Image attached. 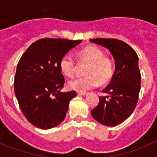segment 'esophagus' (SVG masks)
<instances>
[{
	"instance_id": "obj_1",
	"label": "esophagus",
	"mask_w": 157,
	"mask_h": 157,
	"mask_svg": "<svg viewBox=\"0 0 157 157\" xmlns=\"http://www.w3.org/2000/svg\"><path fill=\"white\" fill-rule=\"evenodd\" d=\"M88 94L87 92H85V91H78V95H86Z\"/></svg>"
}]
</instances>
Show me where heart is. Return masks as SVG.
Instances as JSON below:
<instances>
[{"instance_id": "obj_1", "label": "heart", "mask_w": 157, "mask_h": 157, "mask_svg": "<svg viewBox=\"0 0 157 157\" xmlns=\"http://www.w3.org/2000/svg\"><path fill=\"white\" fill-rule=\"evenodd\" d=\"M78 58L81 64H87L84 77L76 78L68 82L71 90L86 91L99 84H106L112 76L113 63L110 58L104 56L103 52L94 45H88L78 51ZM59 69L66 77L72 78L75 75L78 65L71 56L65 54L59 61Z\"/></svg>"}]
</instances>
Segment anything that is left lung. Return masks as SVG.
Returning a JSON list of instances; mask_svg holds the SVG:
<instances>
[{
  "mask_svg": "<svg viewBox=\"0 0 157 157\" xmlns=\"http://www.w3.org/2000/svg\"><path fill=\"white\" fill-rule=\"evenodd\" d=\"M92 42L109 48L116 62V70L109 86L99 97L98 106L91 110L97 121L114 127L131 115L138 101L141 89V73L138 56L128 44L115 38H94Z\"/></svg>",
  "mask_w": 157,
  "mask_h": 157,
  "instance_id": "left-lung-1",
  "label": "left lung"
}]
</instances>
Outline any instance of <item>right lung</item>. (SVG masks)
Wrapping results in <instances>:
<instances>
[{"label":"right lung","mask_w":157,"mask_h":157,"mask_svg":"<svg viewBox=\"0 0 157 157\" xmlns=\"http://www.w3.org/2000/svg\"><path fill=\"white\" fill-rule=\"evenodd\" d=\"M81 40L41 38L22 55L16 67L14 90L27 120L40 129L55 127L64 120L75 90L60 92L65 82L59 61Z\"/></svg>","instance_id":"right-lung-1"}]
</instances>
